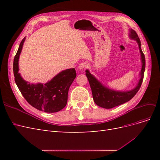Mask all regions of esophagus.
Segmentation results:
<instances>
[{"label": "esophagus", "mask_w": 160, "mask_h": 160, "mask_svg": "<svg viewBox=\"0 0 160 160\" xmlns=\"http://www.w3.org/2000/svg\"><path fill=\"white\" fill-rule=\"evenodd\" d=\"M87 67H88V65H87V63H85V62H81L78 66V68L80 70H83L85 68H86Z\"/></svg>", "instance_id": "esophagus-1"}]
</instances>
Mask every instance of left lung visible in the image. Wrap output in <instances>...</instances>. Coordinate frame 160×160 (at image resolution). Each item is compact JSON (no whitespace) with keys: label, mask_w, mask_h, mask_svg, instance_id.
Instances as JSON below:
<instances>
[{"label":"left lung","mask_w":160,"mask_h":160,"mask_svg":"<svg viewBox=\"0 0 160 160\" xmlns=\"http://www.w3.org/2000/svg\"><path fill=\"white\" fill-rule=\"evenodd\" d=\"M129 37L133 40L137 41L140 53H141V59L142 62V67L141 72V77L138 82V84L133 89L129 91H116L110 89L103 86L95 77L91 75L88 70H86V76L88 77L89 83L91 87L93 98L96 105L99 107L105 109H111L125 103L132 99L138 93V91L141 88L143 82L145 68H146V59L145 55L141 49V42L137 32L133 29H130Z\"/></svg>","instance_id":"left-lung-1"}]
</instances>
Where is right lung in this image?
Here are the masks:
<instances>
[{"instance_id": "right-lung-1", "label": "right lung", "mask_w": 160, "mask_h": 160, "mask_svg": "<svg viewBox=\"0 0 160 160\" xmlns=\"http://www.w3.org/2000/svg\"><path fill=\"white\" fill-rule=\"evenodd\" d=\"M25 37L19 45L13 61L14 81L27 102L40 111L55 113L63 109L67 103L68 91L76 77L74 68L66 69L45 84H32L24 80L18 72V59Z\"/></svg>"}]
</instances>
